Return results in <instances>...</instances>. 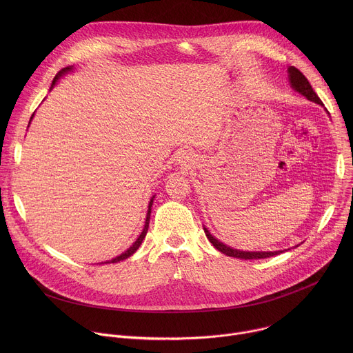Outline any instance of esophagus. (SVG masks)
Segmentation results:
<instances>
[{"label": "esophagus", "mask_w": 353, "mask_h": 353, "mask_svg": "<svg viewBox=\"0 0 353 353\" xmlns=\"http://www.w3.org/2000/svg\"><path fill=\"white\" fill-rule=\"evenodd\" d=\"M177 163L183 169H190V168H192L196 163V158H195V155H192L191 152H187V150H185V152H181L179 155Z\"/></svg>", "instance_id": "34e87169"}]
</instances>
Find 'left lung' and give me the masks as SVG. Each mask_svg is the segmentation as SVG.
<instances>
[{
    "instance_id": "obj_1",
    "label": "left lung",
    "mask_w": 353,
    "mask_h": 353,
    "mask_svg": "<svg viewBox=\"0 0 353 353\" xmlns=\"http://www.w3.org/2000/svg\"><path fill=\"white\" fill-rule=\"evenodd\" d=\"M288 78H289V83H290L292 89H294L300 94H303L307 100H310V102H314V103L323 106V102L320 100V97L317 96V93L313 90L307 78L303 74H301L297 68L289 67L288 68ZM204 232H205V236L208 237V240L214 244V247L216 250H219L221 253H223L229 257L241 259V260H259V259H268V257L278 256V254L283 253L282 250H278V251H243V250H237V248L229 247V245L223 244L222 241H219L218 239H215L205 226H204Z\"/></svg>"
}]
</instances>
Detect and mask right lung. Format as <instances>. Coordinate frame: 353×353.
I'll use <instances>...</instances> for the list:
<instances>
[{"label":"right lung","mask_w":353,"mask_h":353,"mask_svg":"<svg viewBox=\"0 0 353 353\" xmlns=\"http://www.w3.org/2000/svg\"><path fill=\"white\" fill-rule=\"evenodd\" d=\"M70 71H72V65H70V67H65V68H63L57 75H56V78L53 79V83H52V88L50 89H53V86L56 85V82L59 81V78L60 77H63L64 74H67V72H70ZM33 116H34V113L32 114V117H30V120L33 119ZM29 127V125H28ZM154 198L155 196H152L150 198V201H149V205H148V214H146V219H145V225H143V229H142V232H141V234L138 236V239L132 243V245L130 247V248H127L123 254H120V256H117L116 259H112L110 261H106L105 264H108V263H119V261H123V260H125V259H128V257H131L135 251L138 250V247L141 245V243H142V240L145 239V236H146V232H148V228H149V219H150V207H152V204H154ZM103 264V263H102Z\"/></svg>","instance_id":"right-lung-1"}]
</instances>
